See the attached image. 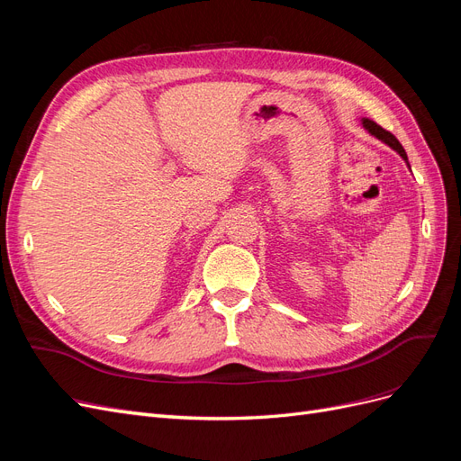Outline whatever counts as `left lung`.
I'll return each instance as SVG.
<instances>
[{
    "mask_svg": "<svg viewBox=\"0 0 461 461\" xmlns=\"http://www.w3.org/2000/svg\"><path fill=\"white\" fill-rule=\"evenodd\" d=\"M364 127H366L373 136L379 138V140H383L384 144H388L390 148L396 149V151L400 153V156H402V159H403V161H408L406 149L402 148V144L396 140V136H394V134H390L388 131H384L383 127H379V124H376V122H375V121H371V119H364ZM408 167H410V163H408Z\"/></svg>",
    "mask_w": 461,
    "mask_h": 461,
    "instance_id": "1",
    "label": "left lung"
}]
</instances>
